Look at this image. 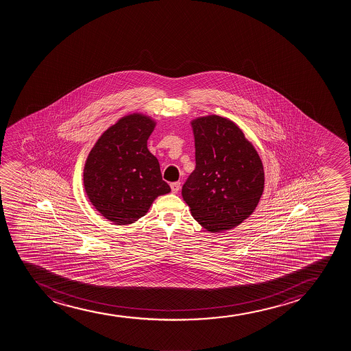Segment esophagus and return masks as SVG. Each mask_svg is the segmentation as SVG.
Wrapping results in <instances>:
<instances>
[{"label": "esophagus", "instance_id": "esophagus-1", "mask_svg": "<svg viewBox=\"0 0 351 351\" xmlns=\"http://www.w3.org/2000/svg\"><path fill=\"white\" fill-rule=\"evenodd\" d=\"M171 190L173 193H178L179 190H180V182H172L171 184Z\"/></svg>", "mask_w": 351, "mask_h": 351}]
</instances>
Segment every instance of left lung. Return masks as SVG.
<instances>
[{"label": "left lung", "instance_id": "1", "mask_svg": "<svg viewBox=\"0 0 351 351\" xmlns=\"http://www.w3.org/2000/svg\"><path fill=\"white\" fill-rule=\"evenodd\" d=\"M195 169L182 186L184 202L208 232L232 230L253 214L265 171L254 145L228 118L217 114L191 121Z\"/></svg>", "mask_w": 351, "mask_h": 351}]
</instances>
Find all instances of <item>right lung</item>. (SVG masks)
Returning <instances> with one entry per match:
<instances>
[{"mask_svg": "<svg viewBox=\"0 0 351 351\" xmlns=\"http://www.w3.org/2000/svg\"><path fill=\"white\" fill-rule=\"evenodd\" d=\"M154 118L134 112L103 132L85 160V193L99 213L116 225H130L171 192L157 158L147 149Z\"/></svg>", "mask_w": 351, "mask_h": 351, "instance_id": "1", "label": "right lung"}]
</instances>
